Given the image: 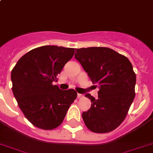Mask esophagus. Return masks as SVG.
I'll use <instances>...</instances> for the list:
<instances>
[{
  "label": "esophagus",
  "mask_w": 153,
  "mask_h": 153,
  "mask_svg": "<svg viewBox=\"0 0 153 153\" xmlns=\"http://www.w3.org/2000/svg\"><path fill=\"white\" fill-rule=\"evenodd\" d=\"M77 96H78V98H79V99H81V98H82V97H83V95L82 94H79V93H78Z\"/></svg>",
  "instance_id": "1"
}]
</instances>
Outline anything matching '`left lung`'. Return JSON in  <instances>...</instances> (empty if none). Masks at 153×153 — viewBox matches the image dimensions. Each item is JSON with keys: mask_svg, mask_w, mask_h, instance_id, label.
Returning <instances> with one entry per match:
<instances>
[{"mask_svg": "<svg viewBox=\"0 0 153 153\" xmlns=\"http://www.w3.org/2000/svg\"><path fill=\"white\" fill-rule=\"evenodd\" d=\"M74 57L99 87L98 99L90 94V109L82 113L87 128L108 133L124 121L135 96L136 75L125 56L108 47L76 49Z\"/></svg>", "mask_w": 153, "mask_h": 153, "instance_id": "8db88e82", "label": "left lung"}]
</instances>
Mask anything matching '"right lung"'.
I'll use <instances>...</instances> for the list:
<instances>
[{"instance_id": "obj_1", "label": "right lung", "mask_w": 153, "mask_h": 153, "mask_svg": "<svg viewBox=\"0 0 153 153\" xmlns=\"http://www.w3.org/2000/svg\"><path fill=\"white\" fill-rule=\"evenodd\" d=\"M74 53V48L37 47L23 55L11 71L14 96L23 114L34 126L43 130L60 126L76 99L74 89L61 90L53 85Z\"/></svg>"}]
</instances>
